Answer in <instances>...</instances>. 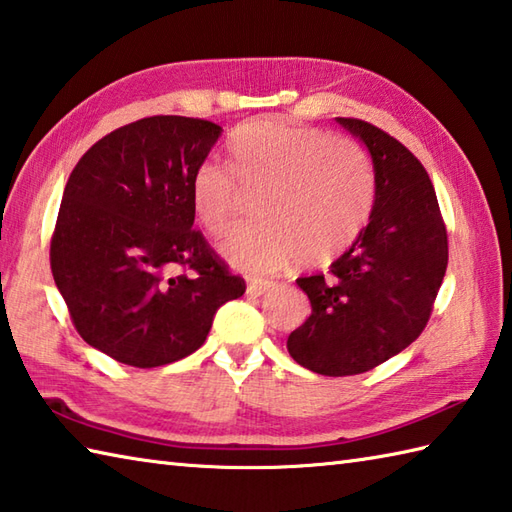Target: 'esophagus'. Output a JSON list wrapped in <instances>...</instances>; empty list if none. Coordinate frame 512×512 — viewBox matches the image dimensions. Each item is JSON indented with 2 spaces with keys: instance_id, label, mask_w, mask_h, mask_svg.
Returning a JSON list of instances; mask_svg holds the SVG:
<instances>
[{
  "instance_id": "obj_1",
  "label": "esophagus",
  "mask_w": 512,
  "mask_h": 512,
  "mask_svg": "<svg viewBox=\"0 0 512 512\" xmlns=\"http://www.w3.org/2000/svg\"><path fill=\"white\" fill-rule=\"evenodd\" d=\"M271 289H274V283H269V280H252V283L247 285V294L258 298V296H265Z\"/></svg>"
}]
</instances>
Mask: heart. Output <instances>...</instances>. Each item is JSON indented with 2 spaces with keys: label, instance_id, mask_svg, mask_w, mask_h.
I'll use <instances>...</instances> for the list:
<instances>
[{
  "label": "heart",
  "instance_id": "heart-1",
  "mask_svg": "<svg viewBox=\"0 0 512 512\" xmlns=\"http://www.w3.org/2000/svg\"><path fill=\"white\" fill-rule=\"evenodd\" d=\"M229 168L203 161L192 174L190 203L207 234L232 225L241 192L258 194L263 221L238 227L221 245L229 265L254 276L278 274L300 258L327 265L367 223L373 172L356 141L278 119L249 121L227 143Z\"/></svg>",
  "mask_w": 512,
  "mask_h": 512
}]
</instances>
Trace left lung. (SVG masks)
<instances>
[{"mask_svg":"<svg viewBox=\"0 0 512 512\" xmlns=\"http://www.w3.org/2000/svg\"><path fill=\"white\" fill-rule=\"evenodd\" d=\"M373 161L369 225L329 274L298 278L311 302L289 356L320 375H356L420 336L446 274L448 238L433 183L409 148L362 119L338 117Z\"/></svg>","mask_w":512,"mask_h":512,"instance_id":"1","label":"left lung"}]
</instances>
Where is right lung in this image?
I'll list each match as a JSON object with an SVG mask.
<instances>
[{
    "label": "right lung",
    "mask_w": 512,
    "mask_h": 512,
    "mask_svg": "<svg viewBox=\"0 0 512 512\" xmlns=\"http://www.w3.org/2000/svg\"><path fill=\"white\" fill-rule=\"evenodd\" d=\"M221 132L174 114L139 119L99 139L70 174L52 278L79 336L117 362L152 369L190 356L218 307L245 294L192 229V174Z\"/></svg>",
    "instance_id": "right-lung-1"
}]
</instances>
